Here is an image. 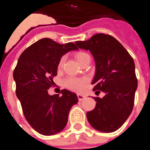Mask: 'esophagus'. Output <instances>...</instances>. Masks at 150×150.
Wrapping results in <instances>:
<instances>
[{
  "mask_svg": "<svg viewBox=\"0 0 150 150\" xmlns=\"http://www.w3.org/2000/svg\"><path fill=\"white\" fill-rule=\"evenodd\" d=\"M77 98L79 101H82V100H83L86 98V96H84L83 95H80V94H77Z\"/></svg>",
  "mask_w": 150,
  "mask_h": 150,
  "instance_id": "1",
  "label": "esophagus"
}]
</instances>
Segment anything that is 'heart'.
I'll use <instances>...</instances> for the list:
<instances>
[{
  "mask_svg": "<svg viewBox=\"0 0 150 150\" xmlns=\"http://www.w3.org/2000/svg\"><path fill=\"white\" fill-rule=\"evenodd\" d=\"M74 56L76 58V60L78 61L80 64H83L84 62H86L87 60L90 59V55L87 52L84 51H78L75 52ZM64 57H62L59 60V64H58V70H61L63 67L64 63ZM88 79L86 77H74V76H70V77L66 78L64 80V85L66 88L68 89L72 90L74 91L80 92L84 89L86 85L88 83Z\"/></svg>",
  "mask_w": 150,
  "mask_h": 150,
  "instance_id": "1",
  "label": "heart"
}]
</instances>
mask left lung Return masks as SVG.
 <instances>
[{
	"mask_svg": "<svg viewBox=\"0 0 150 150\" xmlns=\"http://www.w3.org/2000/svg\"><path fill=\"white\" fill-rule=\"evenodd\" d=\"M75 43L93 55L96 64L93 90L105 93L102 98L95 97L96 105L86 112L87 120L98 131L115 132L126 121L134 104L137 79L133 59L109 34H96L88 40Z\"/></svg>",
	"mask_w": 150,
	"mask_h": 150,
	"instance_id": "1",
	"label": "left lung"
}]
</instances>
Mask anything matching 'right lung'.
Segmentation results:
<instances>
[{"label": "right lung", "mask_w": 150, "mask_h": 150, "mask_svg": "<svg viewBox=\"0 0 150 150\" xmlns=\"http://www.w3.org/2000/svg\"><path fill=\"white\" fill-rule=\"evenodd\" d=\"M77 49L74 43L60 44L43 38L22 52L14 69L16 94L24 116L41 134L50 136L62 131L67 125L70 110L78 102L76 94L68 90H62V95L48 94L62 56Z\"/></svg>", "instance_id": "1"}]
</instances>
